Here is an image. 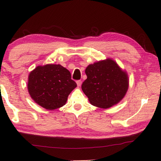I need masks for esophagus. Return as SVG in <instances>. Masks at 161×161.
<instances>
[{
	"label": "esophagus",
	"instance_id": "34e87169",
	"mask_svg": "<svg viewBox=\"0 0 161 161\" xmlns=\"http://www.w3.org/2000/svg\"><path fill=\"white\" fill-rule=\"evenodd\" d=\"M77 84L78 86H80L81 85V80L77 81Z\"/></svg>",
	"mask_w": 161,
	"mask_h": 161
}]
</instances>
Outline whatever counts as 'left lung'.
I'll return each mask as SVG.
<instances>
[{
	"label": "left lung",
	"mask_w": 161,
	"mask_h": 161,
	"mask_svg": "<svg viewBox=\"0 0 161 161\" xmlns=\"http://www.w3.org/2000/svg\"><path fill=\"white\" fill-rule=\"evenodd\" d=\"M86 80L81 89L91 104L108 108L124 99L129 86L127 72L111 58L90 64L85 69Z\"/></svg>",
	"instance_id": "1"
}]
</instances>
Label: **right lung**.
I'll use <instances>...</instances> for the list:
<instances>
[{
    "label": "right lung",
    "mask_w": 161,
    "mask_h": 161,
    "mask_svg": "<svg viewBox=\"0 0 161 161\" xmlns=\"http://www.w3.org/2000/svg\"><path fill=\"white\" fill-rule=\"evenodd\" d=\"M76 87L69 71L61 64L37 66L28 75L29 94L35 103L47 110L63 107Z\"/></svg>",
    "instance_id": "obj_1"
}]
</instances>
